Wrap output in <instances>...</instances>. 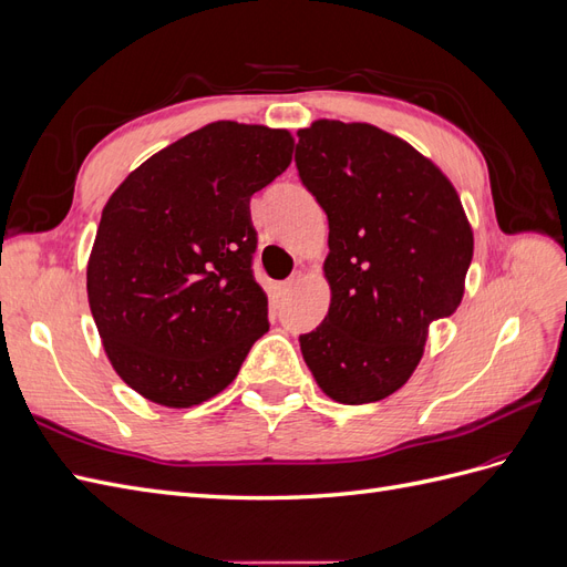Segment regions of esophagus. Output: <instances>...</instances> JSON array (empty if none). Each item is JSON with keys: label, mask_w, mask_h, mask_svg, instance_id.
Instances as JSON below:
<instances>
[{"label": "esophagus", "mask_w": 567, "mask_h": 567, "mask_svg": "<svg viewBox=\"0 0 567 567\" xmlns=\"http://www.w3.org/2000/svg\"><path fill=\"white\" fill-rule=\"evenodd\" d=\"M300 284V277H290L288 281H284V284H279V296L281 298H286V296H290L296 290V286Z\"/></svg>", "instance_id": "1"}]
</instances>
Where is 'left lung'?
Masks as SVG:
<instances>
[{
	"label": "left lung",
	"instance_id": "obj_1",
	"mask_svg": "<svg viewBox=\"0 0 567 567\" xmlns=\"http://www.w3.org/2000/svg\"><path fill=\"white\" fill-rule=\"evenodd\" d=\"M302 184L329 217V315L300 336L317 385L340 404L400 390L427 329L456 312L473 229L442 169L369 123L315 120L298 132Z\"/></svg>",
	"mask_w": 567,
	"mask_h": 567
}]
</instances>
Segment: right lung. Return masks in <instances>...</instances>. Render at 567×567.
Listing matches in <instances>:
<instances>
[{
    "mask_svg": "<svg viewBox=\"0 0 567 567\" xmlns=\"http://www.w3.org/2000/svg\"><path fill=\"white\" fill-rule=\"evenodd\" d=\"M290 158L288 130L219 120L158 151L109 198L87 298L115 373L142 398L169 409L215 398L269 331L250 269V196Z\"/></svg>",
    "mask_w": 567,
    "mask_h": 567,
    "instance_id": "right-lung-1",
    "label": "right lung"
}]
</instances>
